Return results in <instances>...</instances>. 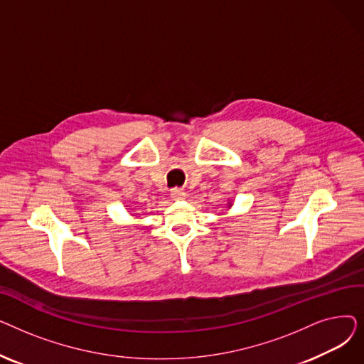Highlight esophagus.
<instances>
[{
  "label": "esophagus",
  "instance_id": "obj_1",
  "mask_svg": "<svg viewBox=\"0 0 364 364\" xmlns=\"http://www.w3.org/2000/svg\"><path fill=\"white\" fill-rule=\"evenodd\" d=\"M171 198L174 200H183V199H186V192L183 188L176 187V188L171 190Z\"/></svg>",
  "mask_w": 364,
  "mask_h": 364
}]
</instances>
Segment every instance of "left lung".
<instances>
[{
    "label": "left lung",
    "instance_id": "obj_1",
    "mask_svg": "<svg viewBox=\"0 0 364 364\" xmlns=\"http://www.w3.org/2000/svg\"><path fill=\"white\" fill-rule=\"evenodd\" d=\"M228 206H230V205H228Z\"/></svg>",
    "mask_w": 364,
    "mask_h": 364
}]
</instances>
